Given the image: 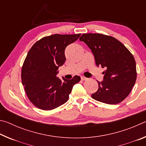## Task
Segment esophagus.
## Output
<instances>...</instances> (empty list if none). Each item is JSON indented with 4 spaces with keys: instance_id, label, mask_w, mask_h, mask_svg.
<instances>
[{
    "instance_id": "esophagus-1",
    "label": "esophagus",
    "mask_w": 146,
    "mask_h": 146,
    "mask_svg": "<svg viewBox=\"0 0 146 146\" xmlns=\"http://www.w3.org/2000/svg\"><path fill=\"white\" fill-rule=\"evenodd\" d=\"M87 78H86V77H84V76H81V80H87Z\"/></svg>"
}]
</instances>
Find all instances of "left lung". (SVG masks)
<instances>
[{
  "label": "left lung",
  "instance_id": "8db88e82",
  "mask_svg": "<svg viewBox=\"0 0 146 146\" xmlns=\"http://www.w3.org/2000/svg\"><path fill=\"white\" fill-rule=\"evenodd\" d=\"M80 41L86 44L95 57L96 65L106 68L98 90L91 97L108 104H117L126 98L134 86L137 70L134 57L125 46L111 36L86 33Z\"/></svg>",
  "mask_w": 146,
  "mask_h": 146
}]
</instances>
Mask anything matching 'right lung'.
Here are the masks:
<instances>
[{
	"instance_id": "right-lung-1",
	"label": "right lung",
	"mask_w": 146,
	"mask_h": 146,
	"mask_svg": "<svg viewBox=\"0 0 146 146\" xmlns=\"http://www.w3.org/2000/svg\"><path fill=\"white\" fill-rule=\"evenodd\" d=\"M81 34H55L45 36L29 49L21 71L23 85L31 103L42 110H51L68 100L73 86L80 80L76 75L71 80L56 76L65 62V49Z\"/></svg>"
}]
</instances>
